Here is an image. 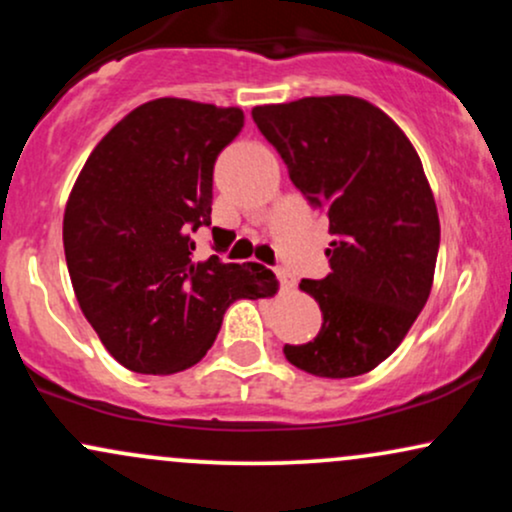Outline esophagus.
Returning <instances> with one entry per match:
<instances>
[{
  "mask_svg": "<svg viewBox=\"0 0 512 512\" xmlns=\"http://www.w3.org/2000/svg\"><path fill=\"white\" fill-rule=\"evenodd\" d=\"M276 276H279V284H281V289H291L293 284H296V276H293L289 269H284V267H279L276 269Z\"/></svg>",
  "mask_w": 512,
  "mask_h": 512,
  "instance_id": "1",
  "label": "esophagus"
}]
</instances>
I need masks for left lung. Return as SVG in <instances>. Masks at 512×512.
I'll list each match as a JSON object with an SVG mask.
<instances>
[{
    "mask_svg": "<svg viewBox=\"0 0 512 512\" xmlns=\"http://www.w3.org/2000/svg\"><path fill=\"white\" fill-rule=\"evenodd\" d=\"M252 120L310 207L330 216L332 272L303 279L322 327L286 344L296 368L354 378L397 349L428 301L440 221L421 158L383 110L354 96L257 105Z\"/></svg>",
    "mask_w": 512,
    "mask_h": 512,
    "instance_id": "1",
    "label": "left lung"
}]
</instances>
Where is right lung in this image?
I'll return each mask as SVG.
<instances>
[{
  "mask_svg": "<svg viewBox=\"0 0 512 512\" xmlns=\"http://www.w3.org/2000/svg\"><path fill=\"white\" fill-rule=\"evenodd\" d=\"M243 122L238 108L149 101L105 134L74 182L62 238L76 301L134 373L195 366L228 305L276 291L257 262H195L192 233L211 226L214 163Z\"/></svg>",
  "mask_w": 512,
  "mask_h": 512,
  "instance_id": "right-lung-1",
  "label": "right lung"
}]
</instances>
